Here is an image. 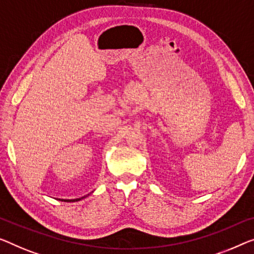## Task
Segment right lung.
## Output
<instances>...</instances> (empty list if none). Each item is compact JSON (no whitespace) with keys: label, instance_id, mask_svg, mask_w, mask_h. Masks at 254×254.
<instances>
[{"label":"right lung","instance_id":"1","mask_svg":"<svg viewBox=\"0 0 254 254\" xmlns=\"http://www.w3.org/2000/svg\"><path fill=\"white\" fill-rule=\"evenodd\" d=\"M79 199H81V198H78V199H65V200H67V202H75V200H79Z\"/></svg>","mask_w":254,"mask_h":254}]
</instances>
